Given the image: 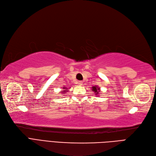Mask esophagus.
Instances as JSON below:
<instances>
[{
    "instance_id": "esophagus-1",
    "label": "esophagus",
    "mask_w": 156,
    "mask_h": 156,
    "mask_svg": "<svg viewBox=\"0 0 156 156\" xmlns=\"http://www.w3.org/2000/svg\"><path fill=\"white\" fill-rule=\"evenodd\" d=\"M83 81H80H80H78V84L79 85H80V86H81V85H83Z\"/></svg>"
}]
</instances>
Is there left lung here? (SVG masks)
I'll return each mask as SVG.
<instances>
[{"instance_id": "8db88e82", "label": "left lung", "mask_w": 156, "mask_h": 156, "mask_svg": "<svg viewBox=\"0 0 156 156\" xmlns=\"http://www.w3.org/2000/svg\"><path fill=\"white\" fill-rule=\"evenodd\" d=\"M99 90H100V88H98V87H96V86H95V87H93L92 89V90L94 91V92L95 93V95L99 94Z\"/></svg>"}]
</instances>
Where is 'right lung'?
<instances>
[{
    "mask_svg": "<svg viewBox=\"0 0 156 156\" xmlns=\"http://www.w3.org/2000/svg\"><path fill=\"white\" fill-rule=\"evenodd\" d=\"M63 89H64V90H63V92H61L64 93V92H68V90H67V88H66V87H64V88H63Z\"/></svg>",
    "mask_w": 156,
    "mask_h": 156,
    "instance_id": "obj_1",
    "label": "right lung"
}]
</instances>
